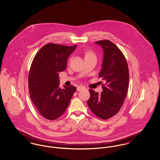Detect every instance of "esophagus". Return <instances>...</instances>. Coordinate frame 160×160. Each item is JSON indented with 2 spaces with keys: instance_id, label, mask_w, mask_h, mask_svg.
<instances>
[{
  "instance_id": "1",
  "label": "esophagus",
  "mask_w": 160,
  "mask_h": 160,
  "mask_svg": "<svg viewBox=\"0 0 160 160\" xmlns=\"http://www.w3.org/2000/svg\"><path fill=\"white\" fill-rule=\"evenodd\" d=\"M86 89V87H84L83 86H79L77 87V91H82L83 89Z\"/></svg>"
}]
</instances>
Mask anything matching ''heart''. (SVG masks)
Listing matches in <instances>:
<instances>
[{"label":"heart","mask_w":160,"mask_h":160,"mask_svg":"<svg viewBox=\"0 0 160 160\" xmlns=\"http://www.w3.org/2000/svg\"><path fill=\"white\" fill-rule=\"evenodd\" d=\"M94 56V54L92 52H88L86 54V55H85V57H86V56Z\"/></svg>","instance_id":"heart-1"}]
</instances>
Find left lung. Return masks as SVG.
Instances as JSON below:
<instances>
[{
    "mask_svg": "<svg viewBox=\"0 0 160 160\" xmlns=\"http://www.w3.org/2000/svg\"><path fill=\"white\" fill-rule=\"evenodd\" d=\"M95 43L103 48L99 77L106 83L102 84L103 91L101 94L89 89L91 96L88 105L98 118L106 120L117 114L122 107L128 91L129 70L123 54L114 43L108 40Z\"/></svg>",
    "mask_w": 160,
    "mask_h": 160,
    "instance_id": "8db88e82",
    "label": "left lung"
}]
</instances>
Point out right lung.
<instances>
[{
  "label": "right lung",
  "instance_id": "obj_1",
  "mask_svg": "<svg viewBox=\"0 0 160 160\" xmlns=\"http://www.w3.org/2000/svg\"><path fill=\"white\" fill-rule=\"evenodd\" d=\"M76 47L48 43L33 59L28 76L29 92L38 112L46 119L55 120L63 114L76 91L72 85L60 88L59 77Z\"/></svg>",
  "mask_w": 160,
  "mask_h": 160
}]
</instances>
